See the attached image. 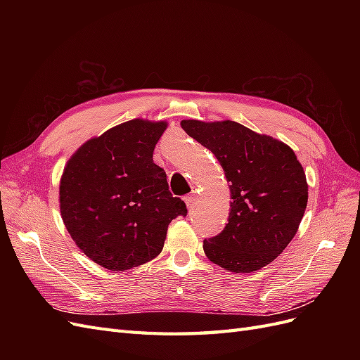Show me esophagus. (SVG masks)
Returning a JSON list of instances; mask_svg holds the SVG:
<instances>
[{"label": "esophagus", "instance_id": "obj_1", "mask_svg": "<svg viewBox=\"0 0 360 360\" xmlns=\"http://www.w3.org/2000/svg\"><path fill=\"white\" fill-rule=\"evenodd\" d=\"M184 202H186L188 209L191 210L192 207H195V202H197V195H195V193H189V195H186V197H184Z\"/></svg>", "mask_w": 360, "mask_h": 360}]
</instances>
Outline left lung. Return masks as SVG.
Instances as JSON below:
<instances>
[{
    "mask_svg": "<svg viewBox=\"0 0 360 360\" xmlns=\"http://www.w3.org/2000/svg\"><path fill=\"white\" fill-rule=\"evenodd\" d=\"M184 132L209 148L230 181L224 231L204 240L212 263L234 274L270 264L296 236L308 204V183L294 151L240 123L181 120Z\"/></svg>",
    "mask_w": 360,
    "mask_h": 360,
    "instance_id": "obj_1",
    "label": "left lung"
}]
</instances>
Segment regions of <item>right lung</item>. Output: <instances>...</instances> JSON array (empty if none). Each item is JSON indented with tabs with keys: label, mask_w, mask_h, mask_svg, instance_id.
I'll return each mask as SVG.
<instances>
[{
	"label": "right lung",
	"mask_w": 360,
	"mask_h": 360,
	"mask_svg": "<svg viewBox=\"0 0 360 360\" xmlns=\"http://www.w3.org/2000/svg\"><path fill=\"white\" fill-rule=\"evenodd\" d=\"M167 126L129 120L86 141L64 167L63 222L81 252L108 270L123 271L156 258L171 221L188 213L153 162Z\"/></svg>",
	"instance_id": "right-lung-1"
}]
</instances>
